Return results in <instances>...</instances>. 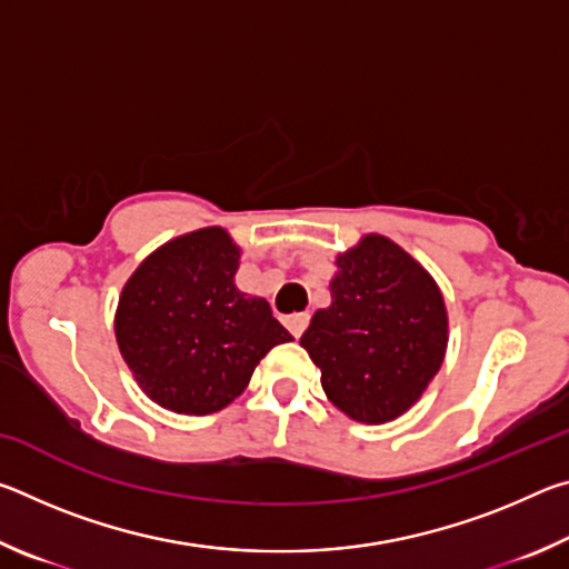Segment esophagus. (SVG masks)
<instances>
[{
  "label": "esophagus",
  "mask_w": 569,
  "mask_h": 569,
  "mask_svg": "<svg viewBox=\"0 0 569 569\" xmlns=\"http://www.w3.org/2000/svg\"><path fill=\"white\" fill-rule=\"evenodd\" d=\"M283 323H286V329L291 331V333L296 336V339H298V336H301V333L306 331V326H308V313H291V316H286Z\"/></svg>",
  "instance_id": "34e87169"
}]
</instances>
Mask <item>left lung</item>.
<instances>
[{"instance_id": "left-lung-1", "label": "left lung", "mask_w": 569, "mask_h": 569, "mask_svg": "<svg viewBox=\"0 0 569 569\" xmlns=\"http://www.w3.org/2000/svg\"><path fill=\"white\" fill-rule=\"evenodd\" d=\"M336 268L331 306L313 313L301 346L333 407L353 421H391L421 399L445 361V296L421 263L379 233L339 253Z\"/></svg>"}]
</instances>
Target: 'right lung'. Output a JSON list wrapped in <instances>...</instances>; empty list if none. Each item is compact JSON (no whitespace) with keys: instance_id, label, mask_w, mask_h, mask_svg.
<instances>
[{"instance_id":"obj_1","label":"right lung","mask_w":569,"mask_h":569,"mask_svg":"<svg viewBox=\"0 0 569 569\" xmlns=\"http://www.w3.org/2000/svg\"><path fill=\"white\" fill-rule=\"evenodd\" d=\"M240 248L210 226L160 246L124 283L114 339L162 409L213 413L246 391L258 361L291 341L266 298L238 291Z\"/></svg>"}]
</instances>
